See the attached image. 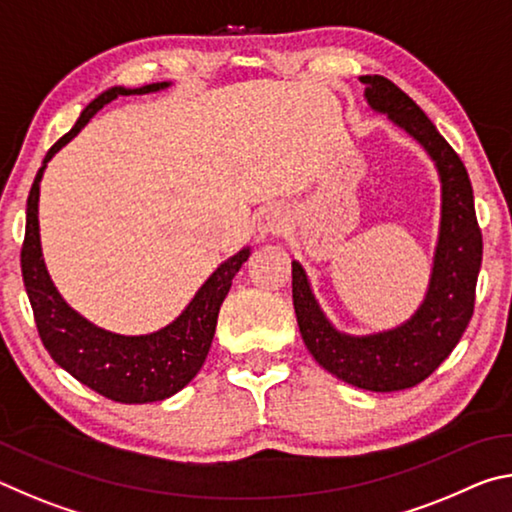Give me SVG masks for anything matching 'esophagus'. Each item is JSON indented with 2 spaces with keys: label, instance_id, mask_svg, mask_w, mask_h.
<instances>
[{
  "label": "esophagus",
  "instance_id": "obj_1",
  "mask_svg": "<svg viewBox=\"0 0 512 512\" xmlns=\"http://www.w3.org/2000/svg\"><path fill=\"white\" fill-rule=\"evenodd\" d=\"M284 228H287V214H284L280 207H266V210L257 216L255 230L259 239L282 235Z\"/></svg>",
  "mask_w": 512,
  "mask_h": 512
}]
</instances>
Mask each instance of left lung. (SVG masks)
I'll list each match as a JSON object with an SVG mask.
<instances>
[{"mask_svg": "<svg viewBox=\"0 0 512 512\" xmlns=\"http://www.w3.org/2000/svg\"><path fill=\"white\" fill-rule=\"evenodd\" d=\"M361 83H366L368 106L409 133L438 169L443 207L427 296L400 327L350 336L329 323L311 293L305 268L293 262V307L302 341L320 366L363 391L393 393L427 379L461 341L474 314L483 239L465 164L431 119L384 76H361Z\"/></svg>", "mask_w": 512, "mask_h": 512, "instance_id": "obj_1", "label": "left lung"}]
</instances>
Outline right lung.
<instances>
[{"mask_svg":"<svg viewBox=\"0 0 512 512\" xmlns=\"http://www.w3.org/2000/svg\"><path fill=\"white\" fill-rule=\"evenodd\" d=\"M171 83H151L142 88H110L99 94L88 108L81 112L74 128L65 133L47 151L42 167L33 180L27 201V232L22 244V277L27 296L36 318L38 334L60 368L67 370L92 391L121 404H146L160 402L176 395L196 377L205 363L207 352L214 339L216 318L221 302L232 287V277L239 273L241 264L250 255V248H241L237 255L216 268L205 284L196 291L192 302L185 307L173 323L153 334L124 336L101 329L79 311H74L60 296L47 273L40 248V223L38 201L40 180L47 169V162L72 142L81 128L97 112L117 97L128 94H149L169 88Z\"/></svg>","mask_w":512,"mask_h":512,"instance_id":"1","label":"right lung"}]
</instances>
